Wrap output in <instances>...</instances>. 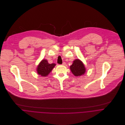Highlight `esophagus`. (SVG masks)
Here are the masks:
<instances>
[{
  "label": "esophagus",
  "mask_w": 125,
  "mask_h": 125,
  "mask_svg": "<svg viewBox=\"0 0 125 125\" xmlns=\"http://www.w3.org/2000/svg\"><path fill=\"white\" fill-rule=\"evenodd\" d=\"M65 64H66V62H63L62 63V65H65Z\"/></svg>",
  "instance_id": "obj_1"
}]
</instances>
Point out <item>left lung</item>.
I'll return each instance as SVG.
<instances>
[{"label": "left lung", "instance_id": "left-lung-1", "mask_svg": "<svg viewBox=\"0 0 125 125\" xmlns=\"http://www.w3.org/2000/svg\"><path fill=\"white\" fill-rule=\"evenodd\" d=\"M70 68L72 73L75 76H81L84 74L86 72V68L84 64L79 59H75L73 61Z\"/></svg>", "mask_w": 125, "mask_h": 125}]
</instances>
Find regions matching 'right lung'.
<instances>
[{
	"label": "right lung",
	"mask_w": 125,
	"mask_h": 125,
	"mask_svg": "<svg viewBox=\"0 0 125 125\" xmlns=\"http://www.w3.org/2000/svg\"><path fill=\"white\" fill-rule=\"evenodd\" d=\"M55 65V63H49L47 60H42L37 67V73L42 76H46L52 71Z\"/></svg>",
	"instance_id": "1"
}]
</instances>
